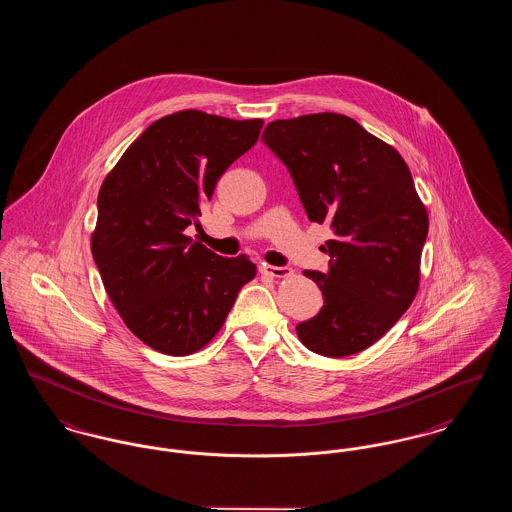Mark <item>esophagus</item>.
<instances>
[{"instance_id": "1", "label": "esophagus", "mask_w": 512, "mask_h": 512, "mask_svg": "<svg viewBox=\"0 0 512 512\" xmlns=\"http://www.w3.org/2000/svg\"><path fill=\"white\" fill-rule=\"evenodd\" d=\"M261 272H263V274H268V276H272V278H286V276H290V274H292V268L274 267V265H267V263H263V265H261Z\"/></svg>"}]
</instances>
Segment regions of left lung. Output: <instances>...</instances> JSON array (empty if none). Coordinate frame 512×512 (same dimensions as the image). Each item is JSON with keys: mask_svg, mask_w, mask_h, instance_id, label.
Instances as JSON below:
<instances>
[{"mask_svg": "<svg viewBox=\"0 0 512 512\" xmlns=\"http://www.w3.org/2000/svg\"><path fill=\"white\" fill-rule=\"evenodd\" d=\"M263 142L288 167L309 220L334 230L328 272H303L324 305L297 336L324 357L361 353L418 292L428 211L411 171L397 149L338 113L268 122Z\"/></svg>", "mask_w": 512, "mask_h": 512, "instance_id": "obj_1", "label": "left lung"}]
</instances>
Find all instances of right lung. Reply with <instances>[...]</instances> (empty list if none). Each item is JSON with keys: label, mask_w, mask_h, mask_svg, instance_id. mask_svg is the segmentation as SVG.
Wrapping results in <instances>:
<instances>
[{"label": "right lung", "mask_w": 512, "mask_h": 512, "mask_svg": "<svg viewBox=\"0 0 512 512\" xmlns=\"http://www.w3.org/2000/svg\"><path fill=\"white\" fill-rule=\"evenodd\" d=\"M261 128V119L172 113L151 122L101 184L94 261L128 330L159 353L203 349L257 274L245 255L220 257L184 230Z\"/></svg>", "instance_id": "1"}]
</instances>
